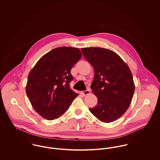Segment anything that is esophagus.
Masks as SVG:
<instances>
[{
	"label": "esophagus",
	"mask_w": 160,
	"mask_h": 160,
	"mask_svg": "<svg viewBox=\"0 0 160 160\" xmlns=\"http://www.w3.org/2000/svg\"><path fill=\"white\" fill-rule=\"evenodd\" d=\"M89 92H90V91H89V89H87V90H85V91H82V93H83V94L84 96H87V94H89Z\"/></svg>",
	"instance_id": "1"
}]
</instances>
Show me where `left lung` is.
I'll list each match as a JSON object with an SVG mask.
<instances>
[{
	"instance_id": "1",
	"label": "left lung",
	"mask_w": 160,
	"mask_h": 160,
	"mask_svg": "<svg viewBox=\"0 0 160 160\" xmlns=\"http://www.w3.org/2000/svg\"><path fill=\"white\" fill-rule=\"evenodd\" d=\"M81 50L94 71L91 88L98 101L89 111L102 122H114L131 104L135 89L132 73L123 60L112 50L98 47Z\"/></svg>"
}]
</instances>
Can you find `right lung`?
Segmentation results:
<instances>
[{
  "instance_id": "add662e5",
  "label": "right lung",
  "mask_w": 160,
  "mask_h": 160,
  "mask_svg": "<svg viewBox=\"0 0 160 160\" xmlns=\"http://www.w3.org/2000/svg\"><path fill=\"white\" fill-rule=\"evenodd\" d=\"M77 48L62 47L43 55L30 71L26 92L36 112L48 120L58 118L78 94L72 90L71 71L81 59Z\"/></svg>"
}]
</instances>
